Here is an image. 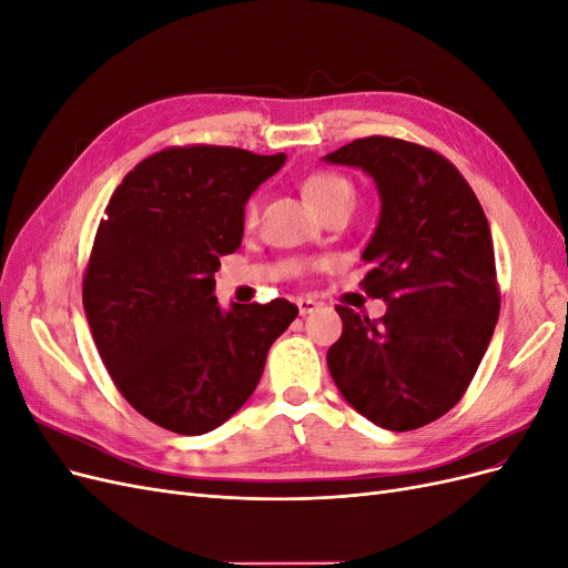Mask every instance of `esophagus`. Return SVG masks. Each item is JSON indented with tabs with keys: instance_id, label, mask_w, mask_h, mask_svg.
Segmentation results:
<instances>
[{
	"instance_id": "1",
	"label": "esophagus",
	"mask_w": 568,
	"mask_h": 568,
	"mask_svg": "<svg viewBox=\"0 0 568 568\" xmlns=\"http://www.w3.org/2000/svg\"><path fill=\"white\" fill-rule=\"evenodd\" d=\"M296 307H298V313L305 317V315L315 313L317 307H320V303H317V301H313V298H296Z\"/></svg>"
}]
</instances>
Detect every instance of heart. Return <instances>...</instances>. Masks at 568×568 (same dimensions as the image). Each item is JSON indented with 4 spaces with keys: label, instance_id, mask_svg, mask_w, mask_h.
<instances>
[{
    "label": "heart",
    "instance_id": "1",
    "mask_svg": "<svg viewBox=\"0 0 568 568\" xmlns=\"http://www.w3.org/2000/svg\"><path fill=\"white\" fill-rule=\"evenodd\" d=\"M301 189H303V196H305L307 205H311L317 215L336 209V205H346V209H353L355 189L343 175L315 173L311 178H305ZM244 217L248 225H253V222L257 220V199H251L246 203Z\"/></svg>",
    "mask_w": 568,
    "mask_h": 568
}]
</instances>
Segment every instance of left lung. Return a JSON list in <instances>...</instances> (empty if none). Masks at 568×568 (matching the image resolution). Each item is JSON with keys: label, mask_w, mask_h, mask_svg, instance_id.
<instances>
[{"label": "left lung", "mask_w": 568, "mask_h": 568, "mask_svg": "<svg viewBox=\"0 0 568 568\" xmlns=\"http://www.w3.org/2000/svg\"><path fill=\"white\" fill-rule=\"evenodd\" d=\"M324 163L359 168L376 184L363 286L386 303L382 320L336 307L343 334L326 365L359 415L412 432L459 403L493 338L500 294L488 220L459 170L426 146L365 136Z\"/></svg>", "instance_id": "8db88e82"}]
</instances>
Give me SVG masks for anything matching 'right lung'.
<instances>
[{"instance_id":"add662e5","label":"right lung","mask_w":568,"mask_h":568,"mask_svg":"<svg viewBox=\"0 0 568 568\" xmlns=\"http://www.w3.org/2000/svg\"><path fill=\"white\" fill-rule=\"evenodd\" d=\"M286 163L232 146H175L125 175L99 222L82 284L97 351L125 400L168 432L201 436L261 382L298 307H220V257L242 246L244 205Z\"/></svg>"}]
</instances>
